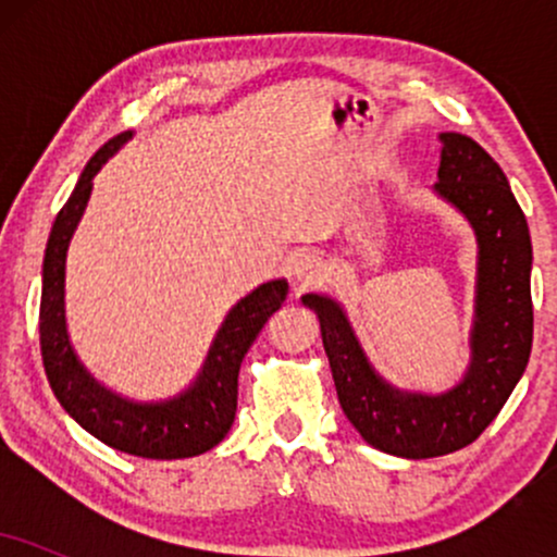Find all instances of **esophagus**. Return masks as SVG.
I'll return each instance as SVG.
<instances>
[{"label":"esophagus","instance_id":"34e87169","mask_svg":"<svg viewBox=\"0 0 557 557\" xmlns=\"http://www.w3.org/2000/svg\"><path fill=\"white\" fill-rule=\"evenodd\" d=\"M290 270L298 283H314V280H322L324 261L314 251H300L290 259Z\"/></svg>","mask_w":557,"mask_h":557}]
</instances>
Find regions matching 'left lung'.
<instances>
[{
	"label": "left lung",
	"mask_w": 557,
	"mask_h": 557,
	"mask_svg": "<svg viewBox=\"0 0 557 557\" xmlns=\"http://www.w3.org/2000/svg\"><path fill=\"white\" fill-rule=\"evenodd\" d=\"M440 198L474 227L476 314L469 372L443 395L403 393L374 372L337 300L309 293L343 413L376 450L437 458L471 445L500 413L532 354V238L508 177L476 140L440 133Z\"/></svg>",
	"instance_id": "8db88e82"
}]
</instances>
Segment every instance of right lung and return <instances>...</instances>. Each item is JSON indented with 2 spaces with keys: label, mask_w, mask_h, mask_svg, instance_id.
<instances>
[{
  "label": "right lung",
  "mask_w": 557,
  "mask_h": 557,
  "mask_svg": "<svg viewBox=\"0 0 557 557\" xmlns=\"http://www.w3.org/2000/svg\"><path fill=\"white\" fill-rule=\"evenodd\" d=\"M131 133L107 140L81 172L75 190L57 214L47 240L41 272V359L57 400L86 432L114 450L140 458H190L212 450L225 440L238 408V372L243 356L261 327L287 296L285 280L259 285L230 309L196 382L177 398L162 403H133L114 395L83 369L67 337L65 322V259L83 209L91 196L94 177Z\"/></svg>",
  "instance_id": "obj_1"
}]
</instances>
